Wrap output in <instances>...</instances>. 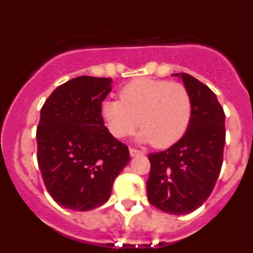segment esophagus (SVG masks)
<instances>
[{
    "mask_svg": "<svg viewBox=\"0 0 253 253\" xmlns=\"http://www.w3.org/2000/svg\"><path fill=\"white\" fill-rule=\"evenodd\" d=\"M129 153H130L131 157H134V156H138V154H143L144 152L138 151V149H135V148H129Z\"/></svg>",
    "mask_w": 253,
    "mask_h": 253,
    "instance_id": "esophagus-1",
    "label": "esophagus"
}]
</instances>
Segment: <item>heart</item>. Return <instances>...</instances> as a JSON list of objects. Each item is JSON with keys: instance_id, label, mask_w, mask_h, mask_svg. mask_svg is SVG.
<instances>
[{"instance_id": "obj_1", "label": "heart", "mask_w": 253, "mask_h": 253, "mask_svg": "<svg viewBox=\"0 0 253 253\" xmlns=\"http://www.w3.org/2000/svg\"><path fill=\"white\" fill-rule=\"evenodd\" d=\"M120 101H104L101 116L115 138L128 137L139 126L140 142L166 148L177 142L191 119L193 102L184 84L137 78L119 92Z\"/></svg>"}]
</instances>
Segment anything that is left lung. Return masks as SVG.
I'll list each match as a JSON object with an SVG mask.
<instances>
[{
  "instance_id": "obj_1",
  "label": "left lung",
  "mask_w": 253,
  "mask_h": 253,
  "mask_svg": "<svg viewBox=\"0 0 253 253\" xmlns=\"http://www.w3.org/2000/svg\"><path fill=\"white\" fill-rule=\"evenodd\" d=\"M182 78L193 102L186 133L169 149L149 153L147 195L165 213L187 214L202 207L213 191L223 163L225 115L215 93L187 73Z\"/></svg>"
}]
</instances>
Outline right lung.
Listing matches in <instances>:
<instances>
[{"label":"right lung","instance_id":"right-lung-1","mask_svg":"<svg viewBox=\"0 0 253 253\" xmlns=\"http://www.w3.org/2000/svg\"><path fill=\"white\" fill-rule=\"evenodd\" d=\"M111 78L81 76L57 87L40 110L38 165L60 207L86 211L109 200L130 161L128 147L104 125L101 104Z\"/></svg>","mask_w":253,"mask_h":253}]
</instances>
